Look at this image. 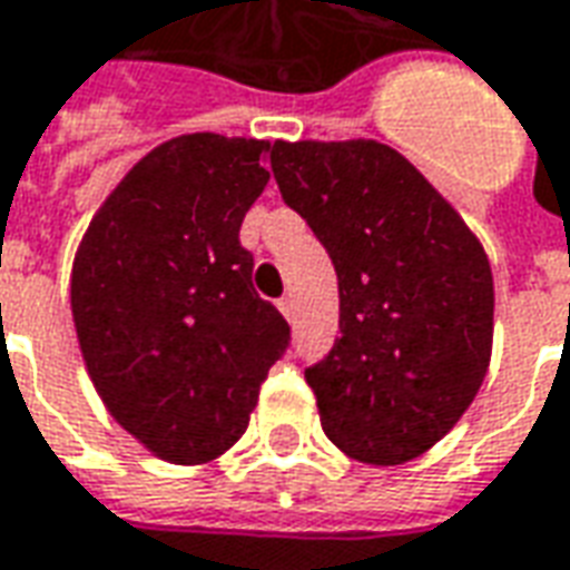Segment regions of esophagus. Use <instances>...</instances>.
Wrapping results in <instances>:
<instances>
[{"instance_id": "1", "label": "esophagus", "mask_w": 570, "mask_h": 570, "mask_svg": "<svg viewBox=\"0 0 570 570\" xmlns=\"http://www.w3.org/2000/svg\"><path fill=\"white\" fill-rule=\"evenodd\" d=\"M277 308H281V314H284L286 321H293V317H296V302H293V296L281 298V302H277Z\"/></svg>"}]
</instances>
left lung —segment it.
<instances>
[{
  "label": "left lung",
  "mask_w": 570,
  "mask_h": 570,
  "mask_svg": "<svg viewBox=\"0 0 570 570\" xmlns=\"http://www.w3.org/2000/svg\"><path fill=\"white\" fill-rule=\"evenodd\" d=\"M272 169L340 277L342 336L305 370L326 438L361 463H410L460 423L491 364L484 246L373 138L274 141Z\"/></svg>",
  "instance_id": "obj_1"
}]
</instances>
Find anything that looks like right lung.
Segmentation results:
<instances>
[{"instance_id":"1","label":"right lung","mask_w":570,"mask_h":570,"mask_svg":"<svg viewBox=\"0 0 570 570\" xmlns=\"http://www.w3.org/2000/svg\"><path fill=\"white\" fill-rule=\"evenodd\" d=\"M268 150L216 132L169 138L122 175L79 240L70 308L91 385L166 463L234 448L289 342L240 246L272 178Z\"/></svg>"}]
</instances>
